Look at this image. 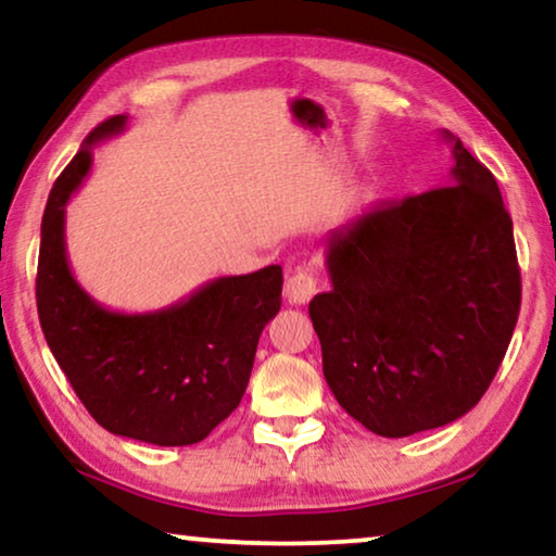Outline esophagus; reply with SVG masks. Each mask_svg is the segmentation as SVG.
<instances>
[{
    "instance_id": "obj_1",
    "label": "esophagus",
    "mask_w": 556,
    "mask_h": 556,
    "mask_svg": "<svg viewBox=\"0 0 556 556\" xmlns=\"http://www.w3.org/2000/svg\"><path fill=\"white\" fill-rule=\"evenodd\" d=\"M318 293V278L308 268H299L293 276L286 280V299L295 306H306V303Z\"/></svg>"
}]
</instances>
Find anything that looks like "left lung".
<instances>
[{
	"label": "left lung",
	"mask_w": 556,
	"mask_h": 556,
	"mask_svg": "<svg viewBox=\"0 0 556 556\" xmlns=\"http://www.w3.org/2000/svg\"><path fill=\"white\" fill-rule=\"evenodd\" d=\"M445 185L329 232L331 291L308 316L324 377L382 438L443 428L478 405L521 308L514 225L493 174L455 139Z\"/></svg>",
	"instance_id": "left-lung-1"
}]
</instances>
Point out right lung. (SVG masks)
Here are the masks:
<instances>
[{"mask_svg":"<svg viewBox=\"0 0 556 556\" xmlns=\"http://www.w3.org/2000/svg\"><path fill=\"white\" fill-rule=\"evenodd\" d=\"M126 128L113 116L88 134L42 215L37 314L48 346L93 420L151 445L200 443L240 405L257 339L280 311V265L215 278L174 306L109 311L67 265L65 204L88 177L98 141Z\"/></svg>","mask_w":556,"mask_h":556,"instance_id":"add662e5","label":"right lung"}]
</instances>
